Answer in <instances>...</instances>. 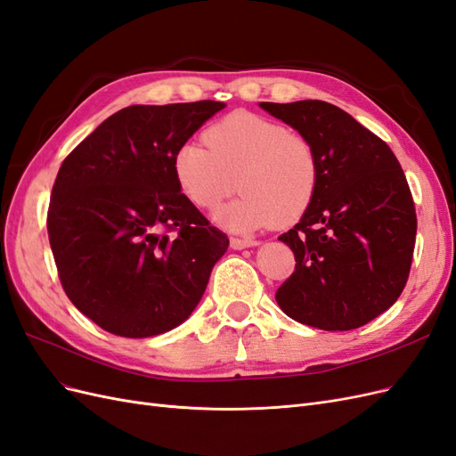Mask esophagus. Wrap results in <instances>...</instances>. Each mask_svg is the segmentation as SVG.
<instances>
[{"mask_svg":"<svg viewBox=\"0 0 456 456\" xmlns=\"http://www.w3.org/2000/svg\"><path fill=\"white\" fill-rule=\"evenodd\" d=\"M256 241L255 240H241V238H230V247L232 249H247V247H255Z\"/></svg>","mask_w":456,"mask_h":456,"instance_id":"esophagus-1","label":"esophagus"}]
</instances>
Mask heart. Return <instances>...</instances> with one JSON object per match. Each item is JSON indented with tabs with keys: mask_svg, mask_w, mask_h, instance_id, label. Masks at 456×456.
I'll list each match as a JSON object with an SVG mask.
<instances>
[{
	"mask_svg": "<svg viewBox=\"0 0 456 456\" xmlns=\"http://www.w3.org/2000/svg\"><path fill=\"white\" fill-rule=\"evenodd\" d=\"M184 141L171 156L181 194L213 211L238 188L241 196L215 218L233 232L291 226L306 215L320 184V161L306 136L251 112H232Z\"/></svg>",
	"mask_w": 456,
	"mask_h": 456,
	"instance_id": "b5f03b06",
	"label": "heart"
}]
</instances>
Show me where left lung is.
Masks as SVG:
<instances>
[{"mask_svg": "<svg viewBox=\"0 0 456 456\" xmlns=\"http://www.w3.org/2000/svg\"><path fill=\"white\" fill-rule=\"evenodd\" d=\"M312 142L317 194L280 240L295 272L275 293L295 322L323 330L357 329L388 310L409 278L417 213L390 146L323 101L260 102Z\"/></svg>", "mask_w": 456, "mask_h": 456, "instance_id": "left-lung-1", "label": "left lung"}]
</instances>
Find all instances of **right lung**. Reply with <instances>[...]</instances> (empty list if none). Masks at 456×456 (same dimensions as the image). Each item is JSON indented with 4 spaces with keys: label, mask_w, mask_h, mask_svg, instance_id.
<instances>
[{
    "label": "right lung",
    "mask_w": 456,
    "mask_h": 456,
    "mask_svg": "<svg viewBox=\"0 0 456 456\" xmlns=\"http://www.w3.org/2000/svg\"><path fill=\"white\" fill-rule=\"evenodd\" d=\"M226 104H134L62 161L47 213L64 293L108 333L146 338L194 312L226 233L178 190L171 156Z\"/></svg>",
    "instance_id": "obj_1"
}]
</instances>
